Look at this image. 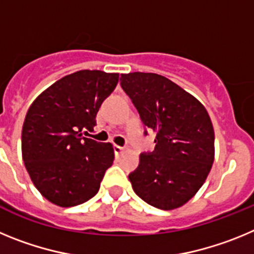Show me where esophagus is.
Listing matches in <instances>:
<instances>
[{
	"mask_svg": "<svg viewBox=\"0 0 254 254\" xmlns=\"http://www.w3.org/2000/svg\"><path fill=\"white\" fill-rule=\"evenodd\" d=\"M113 150H114V152H116V155H120L121 152H122L125 149H123L122 146H118V145H114Z\"/></svg>",
	"mask_w": 254,
	"mask_h": 254,
	"instance_id": "34e87169",
	"label": "esophagus"
}]
</instances>
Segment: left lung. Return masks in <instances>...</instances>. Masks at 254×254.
Returning <instances> with one entry per match:
<instances>
[{"mask_svg":"<svg viewBox=\"0 0 254 254\" xmlns=\"http://www.w3.org/2000/svg\"><path fill=\"white\" fill-rule=\"evenodd\" d=\"M121 86L156 133L154 151L142 152L129 173L134 193L160 210L181 207L202 187L214 163L210 116L193 95L158 73H123Z\"/></svg>","mask_w":254,"mask_h":254,"instance_id":"1","label":"left lung"}]
</instances>
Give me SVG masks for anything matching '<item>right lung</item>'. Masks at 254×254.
Listing matches in <instances>:
<instances>
[{"label": "right lung", "mask_w": 254, "mask_h": 254, "mask_svg": "<svg viewBox=\"0 0 254 254\" xmlns=\"http://www.w3.org/2000/svg\"><path fill=\"white\" fill-rule=\"evenodd\" d=\"M118 78V73L81 69L51 85L29 108L22 160L37 190L52 203L71 207L98 193L114 150L112 143L84 133L93 131L100 105Z\"/></svg>", "instance_id": "obj_1"}]
</instances>
